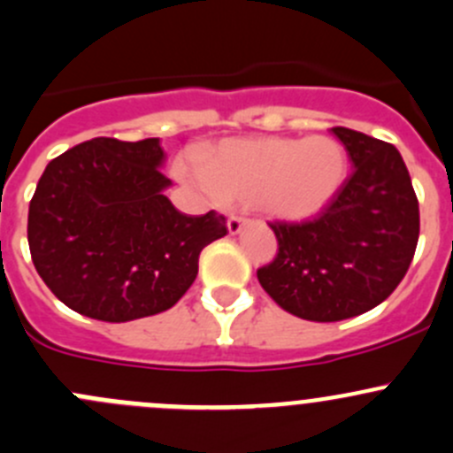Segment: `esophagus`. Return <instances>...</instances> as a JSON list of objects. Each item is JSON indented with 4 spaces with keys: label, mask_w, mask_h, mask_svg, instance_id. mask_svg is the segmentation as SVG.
<instances>
[{
    "label": "esophagus",
    "mask_w": 453,
    "mask_h": 453,
    "mask_svg": "<svg viewBox=\"0 0 453 453\" xmlns=\"http://www.w3.org/2000/svg\"><path fill=\"white\" fill-rule=\"evenodd\" d=\"M243 223H245L243 217H239V214H230V217H227V230H230V234H239Z\"/></svg>",
    "instance_id": "obj_1"
}]
</instances>
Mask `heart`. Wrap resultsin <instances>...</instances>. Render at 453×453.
<instances>
[{
  "label": "heart",
  "mask_w": 453,
  "mask_h": 453,
  "mask_svg": "<svg viewBox=\"0 0 453 453\" xmlns=\"http://www.w3.org/2000/svg\"><path fill=\"white\" fill-rule=\"evenodd\" d=\"M219 201L256 205L285 221H307L331 205L349 173L340 140L315 134L296 138H232L197 150V171L177 166Z\"/></svg>",
  "instance_id": "1"
}]
</instances>
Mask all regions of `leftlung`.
Masks as SVG:
<instances>
[{"label": "left lung", "mask_w": 453, "mask_h": 453, "mask_svg": "<svg viewBox=\"0 0 453 453\" xmlns=\"http://www.w3.org/2000/svg\"><path fill=\"white\" fill-rule=\"evenodd\" d=\"M353 162L337 197L311 221L269 223L278 254L256 272L278 307L337 322L381 304L408 272L418 243V199L399 150L333 127Z\"/></svg>", "instance_id": "1"}]
</instances>
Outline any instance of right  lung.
<instances>
[{"instance_id": "add662e5", "label": "right lung", "mask_w": 453, "mask_h": 453, "mask_svg": "<svg viewBox=\"0 0 453 453\" xmlns=\"http://www.w3.org/2000/svg\"><path fill=\"white\" fill-rule=\"evenodd\" d=\"M159 138H94L45 166L28 210L36 272L72 311L129 322L171 309L205 245L227 234L214 210L188 217L168 201Z\"/></svg>"}]
</instances>
